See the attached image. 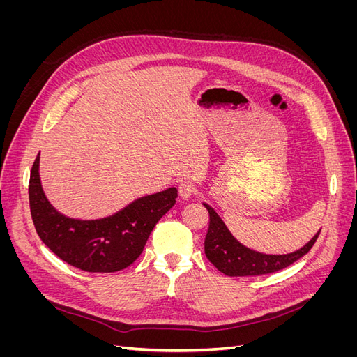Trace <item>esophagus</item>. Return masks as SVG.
<instances>
[{
	"label": "esophagus",
	"instance_id": "34e87169",
	"mask_svg": "<svg viewBox=\"0 0 357 357\" xmlns=\"http://www.w3.org/2000/svg\"><path fill=\"white\" fill-rule=\"evenodd\" d=\"M195 193H197V186L193 185V183H190V181H183V183H180V185H178V195H180L181 198L188 199V198H190L192 195H195Z\"/></svg>",
	"mask_w": 357,
	"mask_h": 357
}]
</instances>
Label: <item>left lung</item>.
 <instances>
[{"label": "left lung", "mask_w": 357, "mask_h": 357, "mask_svg": "<svg viewBox=\"0 0 357 357\" xmlns=\"http://www.w3.org/2000/svg\"><path fill=\"white\" fill-rule=\"evenodd\" d=\"M210 214V226L205 236L204 248L208 261L219 269L220 273L229 277H247V275H264L277 273L289 265L296 262L298 259L305 256L311 247L314 245L320 231L299 250L287 255H265L247 248L236 241L232 234L226 228L223 220L219 218L210 205L204 204Z\"/></svg>", "instance_id": "8db88e82"}]
</instances>
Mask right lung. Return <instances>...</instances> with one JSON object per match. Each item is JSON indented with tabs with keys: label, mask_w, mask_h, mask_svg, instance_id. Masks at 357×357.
Masks as SVG:
<instances>
[{
	"label": "right lung",
	"mask_w": 357,
	"mask_h": 357,
	"mask_svg": "<svg viewBox=\"0 0 357 357\" xmlns=\"http://www.w3.org/2000/svg\"><path fill=\"white\" fill-rule=\"evenodd\" d=\"M40 153L31 168L29 208L41 241L63 262L88 273H116L132 265L155 225L176 204L177 189L147 195L110 218L74 220L46 199L38 174Z\"/></svg>",
	"instance_id": "add662e5"
}]
</instances>
